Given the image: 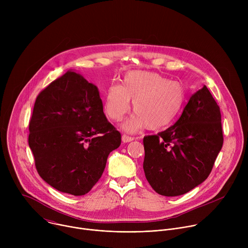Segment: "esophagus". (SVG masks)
<instances>
[{
    "label": "esophagus",
    "instance_id": "esophagus-1",
    "mask_svg": "<svg viewBox=\"0 0 248 248\" xmlns=\"http://www.w3.org/2000/svg\"><path fill=\"white\" fill-rule=\"evenodd\" d=\"M134 138L133 137H131V136H128V135H125V134H124L123 136H122V140H123V142L124 143H127V142H130V141H132Z\"/></svg>",
    "mask_w": 248,
    "mask_h": 248
}]
</instances>
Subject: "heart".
<instances>
[{
	"mask_svg": "<svg viewBox=\"0 0 248 248\" xmlns=\"http://www.w3.org/2000/svg\"><path fill=\"white\" fill-rule=\"evenodd\" d=\"M133 102L135 114L123 124L127 132H135L147 125L148 128L163 129L178 117L186 101L182 84L170 81L150 72L127 73L122 84H112L105 95L104 111L112 121L120 122Z\"/></svg>",
	"mask_w": 248,
	"mask_h": 248,
	"instance_id": "heart-1",
	"label": "heart"
}]
</instances>
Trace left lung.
<instances>
[{
	"mask_svg": "<svg viewBox=\"0 0 248 248\" xmlns=\"http://www.w3.org/2000/svg\"><path fill=\"white\" fill-rule=\"evenodd\" d=\"M221 122L220 107L204 85L172 126L143 138V170L157 193L183 195L208 178L224 142Z\"/></svg>",
	"mask_w": 248,
	"mask_h": 248,
	"instance_id": "1",
	"label": "left lung"
}]
</instances>
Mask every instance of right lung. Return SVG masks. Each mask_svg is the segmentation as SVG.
<instances>
[{
	"label": "right lung",
	"mask_w": 248,
	"mask_h": 248,
	"mask_svg": "<svg viewBox=\"0 0 248 248\" xmlns=\"http://www.w3.org/2000/svg\"><path fill=\"white\" fill-rule=\"evenodd\" d=\"M29 132L39 175L55 189L76 196L91 190L122 141L103 112L97 86L74 70L37 96Z\"/></svg>",
	"instance_id": "1"
}]
</instances>
